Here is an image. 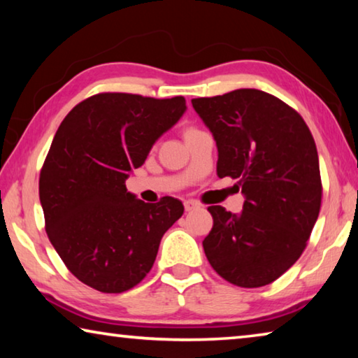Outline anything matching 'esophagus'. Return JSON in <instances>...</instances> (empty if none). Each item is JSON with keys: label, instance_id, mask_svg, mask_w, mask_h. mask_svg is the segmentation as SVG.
<instances>
[{"label": "esophagus", "instance_id": "1", "mask_svg": "<svg viewBox=\"0 0 358 358\" xmlns=\"http://www.w3.org/2000/svg\"><path fill=\"white\" fill-rule=\"evenodd\" d=\"M183 203H185V210L186 211H191V210H196V208L201 207V205H199V202L192 201V199H187V201H185Z\"/></svg>", "mask_w": 358, "mask_h": 358}]
</instances>
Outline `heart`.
I'll return each mask as SVG.
<instances>
[{
	"mask_svg": "<svg viewBox=\"0 0 358 358\" xmlns=\"http://www.w3.org/2000/svg\"><path fill=\"white\" fill-rule=\"evenodd\" d=\"M191 129H192V128H191Z\"/></svg>",
	"mask_w": 358,
	"mask_h": 358,
	"instance_id": "obj_1",
	"label": "heart"
}]
</instances>
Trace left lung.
<instances>
[{"label": "left lung", "mask_w": 358, "mask_h": 358, "mask_svg": "<svg viewBox=\"0 0 358 358\" xmlns=\"http://www.w3.org/2000/svg\"><path fill=\"white\" fill-rule=\"evenodd\" d=\"M213 132L217 177L238 180L240 213L211 205L203 240L210 265L238 287L276 281L305 251L322 202L319 156L301 115L260 90L192 99Z\"/></svg>", "instance_id": "1"}]
</instances>
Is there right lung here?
<instances>
[{"label": "right lung", "mask_w": 358, "mask_h": 358, "mask_svg": "<svg viewBox=\"0 0 358 358\" xmlns=\"http://www.w3.org/2000/svg\"><path fill=\"white\" fill-rule=\"evenodd\" d=\"M185 110L183 96L99 93L62 121L41 169L39 199L47 237L78 281L121 294L148 275L185 207L169 196L145 203L124 181Z\"/></svg>", "instance_id": "add662e5"}]
</instances>
